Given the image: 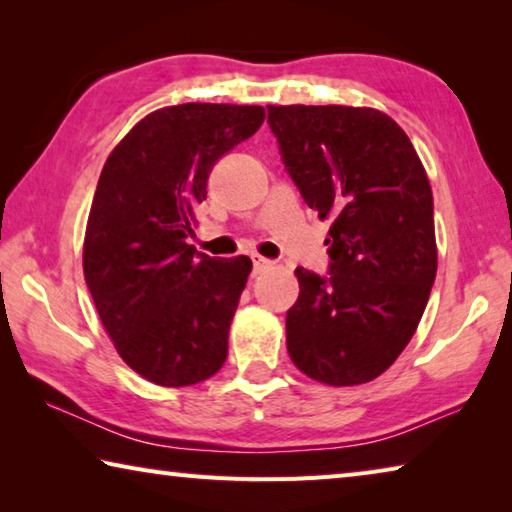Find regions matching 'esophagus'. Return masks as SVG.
<instances>
[{
	"label": "esophagus",
	"mask_w": 512,
	"mask_h": 512,
	"mask_svg": "<svg viewBox=\"0 0 512 512\" xmlns=\"http://www.w3.org/2000/svg\"><path fill=\"white\" fill-rule=\"evenodd\" d=\"M271 266H273L271 259H266V257H262V255H253V271H255V275L264 273L266 268H271Z\"/></svg>",
	"instance_id": "esophagus-1"
}]
</instances>
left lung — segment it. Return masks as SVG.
I'll return each mask as SVG.
<instances>
[{
    "label": "left lung",
    "instance_id": "left-lung-1",
    "mask_svg": "<svg viewBox=\"0 0 512 512\" xmlns=\"http://www.w3.org/2000/svg\"><path fill=\"white\" fill-rule=\"evenodd\" d=\"M268 126L300 196L332 221L327 275L296 268L291 361L329 386L366 384L411 341L436 280L427 173L379 110L268 106Z\"/></svg>",
    "mask_w": 512,
    "mask_h": 512
}]
</instances>
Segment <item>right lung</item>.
I'll list each match as a JSON object with an SVG mask.
<instances>
[{
  "mask_svg": "<svg viewBox=\"0 0 512 512\" xmlns=\"http://www.w3.org/2000/svg\"><path fill=\"white\" fill-rule=\"evenodd\" d=\"M264 108L183 103L144 117L103 164L83 273L119 357L158 386L212 377L253 262L196 253V207L225 153L257 133Z\"/></svg>",
  "mask_w": 512,
  "mask_h": 512,
  "instance_id": "1",
  "label": "right lung"
}]
</instances>
